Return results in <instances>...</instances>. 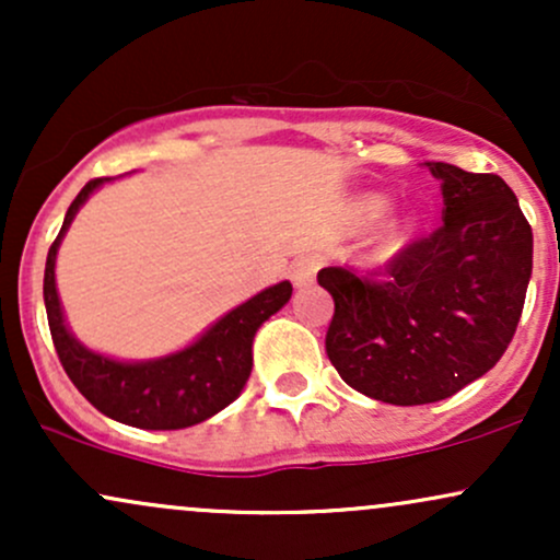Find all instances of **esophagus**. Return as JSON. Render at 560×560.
Listing matches in <instances>:
<instances>
[{"mask_svg":"<svg viewBox=\"0 0 560 560\" xmlns=\"http://www.w3.org/2000/svg\"><path fill=\"white\" fill-rule=\"evenodd\" d=\"M318 266H320V260L316 258V255H302V258L294 260L292 271H289V276H292V281H294V287L313 284Z\"/></svg>","mask_w":560,"mask_h":560,"instance_id":"esophagus-1","label":"esophagus"}]
</instances>
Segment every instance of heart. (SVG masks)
I'll use <instances>...</instances> for the list:
<instances>
[{"instance_id": "b5f03b06", "label": "heart", "mask_w": 560, "mask_h": 560, "mask_svg": "<svg viewBox=\"0 0 560 560\" xmlns=\"http://www.w3.org/2000/svg\"><path fill=\"white\" fill-rule=\"evenodd\" d=\"M382 210H384V199L371 197V199H365V202H363V213H365V218H376L378 213H382Z\"/></svg>"}]
</instances>
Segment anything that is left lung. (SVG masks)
<instances>
[{
    "label": "left lung",
    "mask_w": 560,
    "mask_h": 560,
    "mask_svg": "<svg viewBox=\"0 0 560 560\" xmlns=\"http://www.w3.org/2000/svg\"><path fill=\"white\" fill-rule=\"evenodd\" d=\"M442 223L378 268L331 266L326 355L352 389L389 405L453 397L503 358L532 276V226L494 173L423 163Z\"/></svg>",
    "instance_id": "8db88e82"
}]
</instances>
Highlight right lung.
Returning a JSON list of instances; mask_svg holds the SVG:
<instances>
[{
    "label": "right lung",
    "instance_id": "right-lung-1",
    "mask_svg": "<svg viewBox=\"0 0 560 560\" xmlns=\"http://www.w3.org/2000/svg\"><path fill=\"white\" fill-rule=\"evenodd\" d=\"M110 178H92L79 197L70 202L60 234L52 242L44 268V305H47L49 331L62 369L75 389L100 413L137 429H184L210 419L240 397L244 382L253 371V339L262 320L287 305L292 284L262 289L253 300L226 313L213 329L176 355L147 363H118L86 350L75 342L62 320L60 298L55 289V258L70 221L86 197Z\"/></svg>",
    "mask_w": 560,
    "mask_h": 560
}]
</instances>
